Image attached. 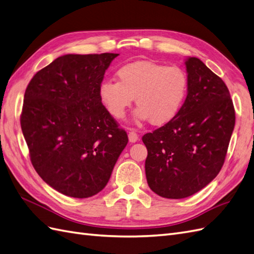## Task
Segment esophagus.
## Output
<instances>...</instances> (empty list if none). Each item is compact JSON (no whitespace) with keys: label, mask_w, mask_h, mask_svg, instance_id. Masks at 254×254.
<instances>
[{"label":"esophagus","mask_w":254,"mask_h":254,"mask_svg":"<svg viewBox=\"0 0 254 254\" xmlns=\"http://www.w3.org/2000/svg\"><path fill=\"white\" fill-rule=\"evenodd\" d=\"M137 139H138L137 133L134 132V131H129L128 132V140H129V142H136V141H137Z\"/></svg>","instance_id":"1"}]
</instances>
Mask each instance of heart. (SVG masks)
<instances>
[{"label":"heart","instance_id":"b5f03b06","mask_svg":"<svg viewBox=\"0 0 254 254\" xmlns=\"http://www.w3.org/2000/svg\"><path fill=\"white\" fill-rule=\"evenodd\" d=\"M116 76L118 81L105 80L99 89L102 103L116 119L125 118L135 97L136 122L165 125L177 116L189 93V76L178 65L136 61L123 65Z\"/></svg>","mask_w":254,"mask_h":254}]
</instances>
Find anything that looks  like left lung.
Here are the masks:
<instances>
[{
    "mask_svg": "<svg viewBox=\"0 0 254 254\" xmlns=\"http://www.w3.org/2000/svg\"><path fill=\"white\" fill-rule=\"evenodd\" d=\"M189 93L174 119L142 136L148 186L165 198H185L217 177L235 126L224 81L197 58L186 60Z\"/></svg>",
    "mask_w": 254,
    "mask_h": 254,
    "instance_id": "8db88e82",
    "label": "left lung"
}]
</instances>
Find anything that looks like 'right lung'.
Returning <instances> with one entry per match:
<instances>
[{"label": "right lung", "mask_w": 254, "mask_h": 254, "mask_svg": "<svg viewBox=\"0 0 254 254\" xmlns=\"http://www.w3.org/2000/svg\"><path fill=\"white\" fill-rule=\"evenodd\" d=\"M118 56L59 57L38 70L25 90L20 125L32 165L67 196L86 198L102 191L128 141L99 93Z\"/></svg>", "instance_id": "obj_1"}]
</instances>
